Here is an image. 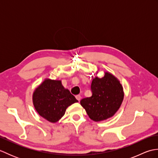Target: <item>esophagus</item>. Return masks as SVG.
I'll list each match as a JSON object with an SVG mask.
<instances>
[{
    "label": "esophagus",
    "mask_w": 158,
    "mask_h": 158,
    "mask_svg": "<svg viewBox=\"0 0 158 158\" xmlns=\"http://www.w3.org/2000/svg\"><path fill=\"white\" fill-rule=\"evenodd\" d=\"M75 98H76V99L78 100V101H79L80 100H81V96L80 95H76L75 96Z\"/></svg>",
    "instance_id": "esophagus-1"
}]
</instances>
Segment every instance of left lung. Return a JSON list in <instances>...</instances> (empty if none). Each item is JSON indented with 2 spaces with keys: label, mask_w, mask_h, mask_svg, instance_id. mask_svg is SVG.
I'll return each instance as SVG.
<instances>
[{
  "label": "left lung",
  "mask_w": 158,
  "mask_h": 158,
  "mask_svg": "<svg viewBox=\"0 0 158 158\" xmlns=\"http://www.w3.org/2000/svg\"><path fill=\"white\" fill-rule=\"evenodd\" d=\"M92 96L83 98L80 103L90 119L99 122L112 117L119 109L123 99V88L110 73L102 78L96 77L91 83Z\"/></svg>",
  "instance_id": "1"
}]
</instances>
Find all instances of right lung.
Listing matches in <instances>:
<instances>
[{"label": "right lung", "instance_id": "obj_1", "mask_svg": "<svg viewBox=\"0 0 158 158\" xmlns=\"http://www.w3.org/2000/svg\"><path fill=\"white\" fill-rule=\"evenodd\" d=\"M78 102L60 81L45 79L33 94V104L40 115L54 123L64 115L66 109Z\"/></svg>", "mask_w": 158, "mask_h": 158}]
</instances>
